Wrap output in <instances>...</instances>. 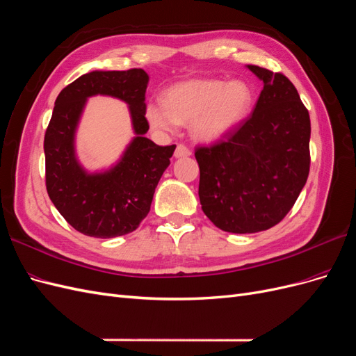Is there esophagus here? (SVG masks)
Returning <instances> with one entry per match:
<instances>
[{"mask_svg": "<svg viewBox=\"0 0 356 356\" xmlns=\"http://www.w3.org/2000/svg\"><path fill=\"white\" fill-rule=\"evenodd\" d=\"M190 154H191L190 149H188L186 145H182V144H178V145H177V148H175V153H174V156H175L177 159L188 157Z\"/></svg>", "mask_w": 356, "mask_h": 356, "instance_id": "esophagus-1", "label": "esophagus"}]
</instances>
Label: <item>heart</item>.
Listing matches in <instances>:
<instances>
[{
	"label": "heart",
	"mask_w": 356,
	"mask_h": 356,
	"mask_svg": "<svg viewBox=\"0 0 356 356\" xmlns=\"http://www.w3.org/2000/svg\"><path fill=\"white\" fill-rule=\"evenodd\" d=\"M252 102L250 84L242 80L224 83L195 79L170 86L163 95V104L149 101L145 117L159 132H172L178 124L191 123V134L196 139L217 143L246 120Z\"/></svg>",
	"instance_id": "1"
}]
</instances>
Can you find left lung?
<instances>
[{
	"mask_svg": "<svg viewBox=\"0 0 356 356\" xmlns=\"http://www.w3.org/2000/svg\"><path fill=\"white\" fill-rule=\"evenodd\" d=\"M263 81L255 108L225 141L196 149L204 215L229 233L273 227L293 208L310 166L309 111L285 75L246 65Z\"/></svg>",
	"mask_w": 356,
	"mask_h": 356,
	"instance_id": "8db88e82",
	"label": "left lung"
}]
</instances>
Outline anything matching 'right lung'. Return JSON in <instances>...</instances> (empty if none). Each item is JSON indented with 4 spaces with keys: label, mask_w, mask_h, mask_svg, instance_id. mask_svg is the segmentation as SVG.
Listing matches in <instances>:
<instances>
[{
    "label": "right lung",
    "mask_w": 356,
    "mask_h": 356,
    "mask_svg": "<svg viewBox=\"0 0 356 356\" xmlns=\"http://www.w3.org/2000/svg\"><path fill=\"white\" fill-rule=\"evenodd\" d=\"M148 80L141 68L92 71L56 98L44 136L46 187L62 217L86 236L108 239L136 230L175 152V145L160 147L144 136ZM98 94L128 105L136 136L114 165L92 172L79 163L74 135L87 99Z\"/></svg>",
    "instance_id": "right-lung-1"
}]
</instances>
